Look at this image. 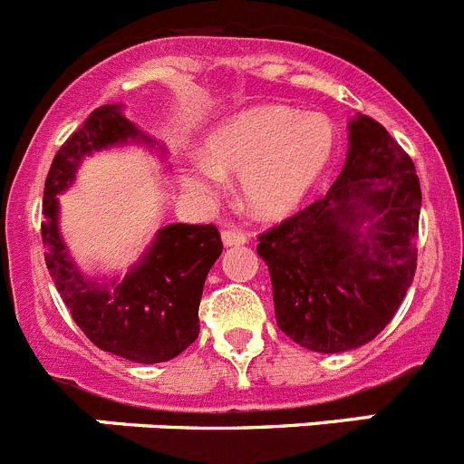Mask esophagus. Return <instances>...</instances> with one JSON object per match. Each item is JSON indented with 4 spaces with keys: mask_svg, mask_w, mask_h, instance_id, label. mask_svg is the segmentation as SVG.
<instances>
[{
    "mask_svg": "<svg viewBox=\"0 0 464 464\" xmlns=\"http://www.w3.org/2000/svg\"><path fill=\"white\" fill-rule=\"evenodd\" d=\"M246 240H249V237H246L245 233L236 231V228H227V231H222L224 246H240V245H245Z\"/></svg>",
    "mask_w": 464,
    "mask_h": 464,
    "instance_id": "esophagus-1",
    "label": "esophagus"
}]
</instances>
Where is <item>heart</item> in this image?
<instances>
[{
	"instance_id": "obj_1",
	"label": "heart",
	"mask_w": 464,
	"mask_h": 464,
	"mask_svg": "<svg viewBox=\"0 0 464 464\" xmlns=\"http://www.w3.org/2000/svg\"><path fill=\"white\" fill-rule=\"evenodd\" d=\"M334 153L330 116L285 105L249 107L208 134L206 158L189 164L185 185L212 197L222 189L224 176H242L245 206L261 219H281L302 206Z\"/></svg>"
}]
</instances>
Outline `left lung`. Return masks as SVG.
I'll return each instance as SVG.
<instances>
[{
    "instance_id": "8db88e82",
    "label": "left lung",
    "mask_w": 464,
    "mask_h": 464,
    "mask_svg": "<svg viewBox=\"0 0 464 464\" xmlns=\"http://www.w3.org/2000/svg\"><path fill=\"white\" fill-rule=\"evenodd\" d=\"M348 158L324 197L258 237L279 330L314 353L373 341L417 270L421 188L410 155L371 116L348 123Z\"/></svg>"
}]
</instances>
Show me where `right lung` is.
Wrapping results in <instances>:
<instances>
[{
	"mask_svg": "<svg viewBox=\"0 0 464 464\" xmlns=\"http://www.w3.org/2000/svg\"><path fill=\"white\" fill-rule=\"evenodd\" d=\"M125 144L167 153L125 119L123 105H102L54 155L43 192L45 263L63 304L91 343L130 362L160 363L179 357L198 336V302L208 272L222 254V240L212 224H169L155 233L125 276H86L59 231L56 197L71 188L86 155Z\"/></svg>",
	"mask_w": 464,
	"mask_h": 464,
	"instance_id": "obj_1",
	"label": "right lung"
}]
</instances>
